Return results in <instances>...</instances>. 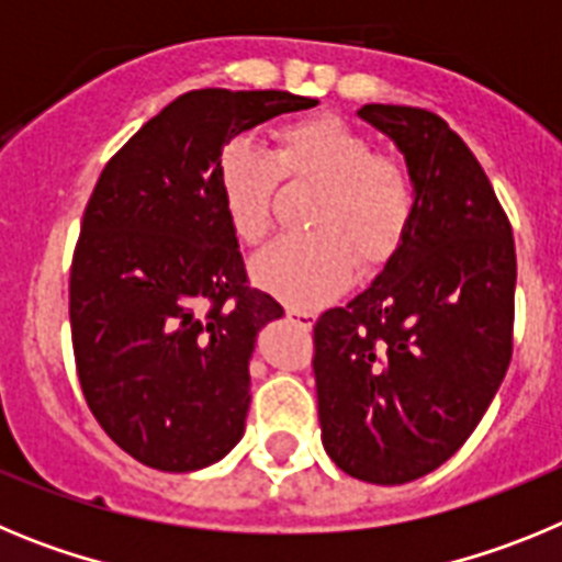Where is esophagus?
Wrapping results in <instances>:
<instances>
[{"mask_svg":"<svg viewBox=\"0 0 562 562\" xmlns=\"http://www.w3.org/2000/svg\"><path fill=\"white\" fill-rule=\"evenodd\" d=\"M286 315L292 317V321H297V324L304 326V329H312L315 326V315L306 310H295V306H286Z\"/></svg>","mask_w":562,"mask_h":562,"instance_id":"esophagus-1","label":"esophagus"}]
</instances>
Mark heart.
Here are the masks:
<instances>
[{
    "label": "heart",
    "instance_id": "obj_1",
    "mask_svg": "<svg viewBox=\"0 0 562 562\" xmlns=\"http://www.w3.org/2000/svg\"><path fill=\"white\" fill-rule=\"evenodd\" d=\"M281 173L324 186L312 205L310 236H286L252 261V281L278 301L312 310L351 284L357 256L366 270L385 265L414 220V180L340 117H310L278 132V151L233 137L216 160V188L227 225L245 245H261L272 227Z\"/></svg>",
    "mask_w": 562,
    "mask_h": 562
}]
</instances>
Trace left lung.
<instances>
[{
	"label": "left lung",
	"instance_id": "obj_1",
	"mask_svg": "<svg viewBox=\"0 0 562 562\" xmlns=\"http://www.w3.org/2000/svg\"><path fill=\"white\" fill-rule=\"evenodd\" d=\"M357 114L405 157L414 220L374 281L317 317V416L342 473L391 486L445 464L498 394L518 265L484 168L439 114Z\"/></svg>",
	"mask_w": 562,
	"mask_h": 562
}]
</instances>
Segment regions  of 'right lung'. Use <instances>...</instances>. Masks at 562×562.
<instances>
[{
	"mask_svg": "<svg viewBox=\"0 0 562 562\" xmlns=\"http://www.w3.org/2000/svg\"><path fill=\"white\" fill-rule=\"evenodd\" d=\"M312 106L278 89L186 92L114 154L83 211L78 380L109 439L154 470H202L245 436L256 337L284 310L245 284L216 160L236 134Z\"/></svg>",
	"mask_w": 562,
	"mask_h": 562,
	"instance_id": "obj_1",
	"label": "right lung"
}]
</instances>
